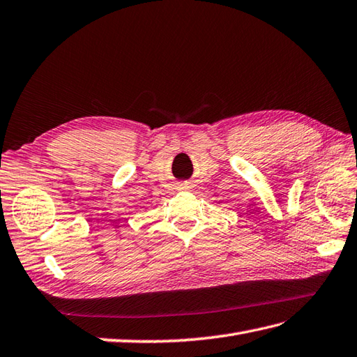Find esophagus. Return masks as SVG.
I'll return each mask as SVG.
<instances>
[{"mask_svg":"<svg viewBox=\"0 0 357 357\" xmlns=\"http://www.w3.org/2000/svg\"><path fill=\"white\" fill-rule=\"evenodd\" d=\"M176 187L178 190H181V192H187V190L192 188V184H190V182H179Z\"/></svg>","mask_w":357,"mask_h":357,"instance_id":"obj_1","label":"esophagus"}]
</instances>
